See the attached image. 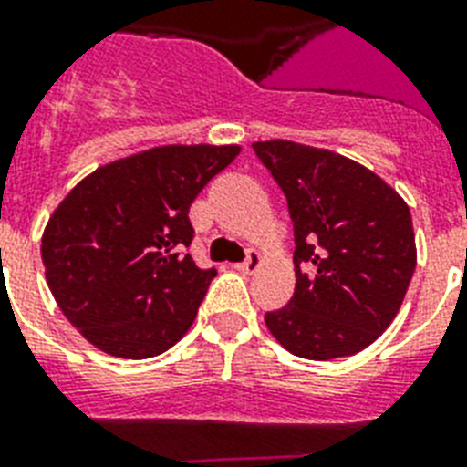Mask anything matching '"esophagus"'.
<instances>
[{
  "instance_id": "esophagus-1",
  "label": "esophagus",
  "mask_w": 467,
  "mask_h": 467,
  "mask_svg": "<svg viewBox=\"0 0 467 467\" xmlns=\"http://www.w3.org/2000/svg\"><path fill=\"white\" fill-rule=\"evenodd\" d=\"M261 264H264V256L259 252H249V256L242 264H234V268L240 273H246V275H252V273L259 271Z\"/></svg>"
}]
</instances>
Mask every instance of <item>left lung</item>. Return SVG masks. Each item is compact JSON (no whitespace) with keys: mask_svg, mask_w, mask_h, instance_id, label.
I'll use <instances>...</instances> for the list:
<instances>
[{"mask_svg":"<svg viewBox=\"0 0 467 467\" xmlns=\"http://www.w3.org/2000/svg\"><path fill=\"white\" fill-rule=\"evenodd\" d=\"M252 146L285 192L295 225V295L266 314L268 331L297 358L358 355L391 326L410 285L418 264L410 208L340 153L285 139Z\"/></svg>","mask_w":467,"mask_h":467,"instance_id":"1","label":"left lung"}]
</instances>
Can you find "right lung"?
Segmentation results:
<instances>
[{"label":"right lung","instance_id":"obj_1","mask_svg":"<svg viewBox=\"0 0 467 467\" xmlns=\"http://www.w3.org/2000/svg\"><path fill=\"white\" fill-rule=\"evenodd\" d=\"M237 143H168L105 162L52 211L45 280L76 331L105 355L148 359L192 328L215 271L184 254L189 206Z\"/></svg>","mask_w":467,"mask_h":467}]
</instances>
